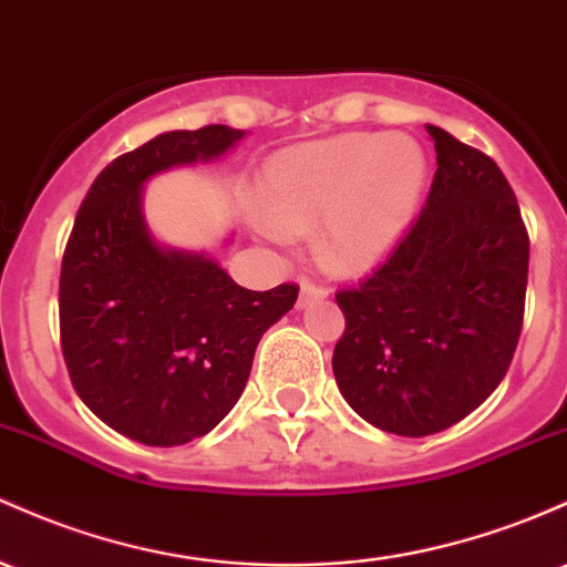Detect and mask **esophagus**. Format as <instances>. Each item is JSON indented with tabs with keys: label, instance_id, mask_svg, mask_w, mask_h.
<instances>
[{
	"label": "esophagus",
	"instance_id": "34e87169",
	"mask_svg": "<svg viewBox=\"0 0 567 567\" xmlns=\"http://www.w3.org/2000/svg\"><path fill=\"white\" fill-rule=\"evenodd\" d=\"M320 298H328L326 285L309 282V279H301V293H298V307H307L309 301H320Z\"/></svg>",
	"mask_w": 567,
	"mask_h": 567
}]
</instances>
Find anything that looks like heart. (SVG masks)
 Wrapping results in <instances>:
<instances>
[{"label": "heart", "mask_w": 567, "mask_h": 567, "mask_svg": "<svg viewBox=\"0 0 567 567\" xmlns=\"http://www.w3.org/2000/svg\"><path fill=\"white\" fill-rule=\"evenodd\" d=\"M427 158L409 136L344 134L279 153L260 196L271 236L320 226V252L341 271L374 266L398 245L420 207Z\"/></svg>", "instance_id": "1"}]
</instances>
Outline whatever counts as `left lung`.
Segmentation results:
<instances>
[{
    "label": "left lung",
    "mask_w": 567,
    "mask_h": 567,
    "mask_svg": "<svg viewBox=\"0 0 567 567\" xmlns=\"http://www.w3.org/2000/svg\"><path fill=\"white\" fill-rule=\"evenodd\" d=\"M431 193L374 274L336 293L347 328L333 350L341 395L395 435L446 431L506 377L522 333L530 239L489 155L427 126Z\"/></svg>",
    "instance_id": "8db88e82"
}]
</instances>
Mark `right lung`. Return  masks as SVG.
<instances>
[{"label": "right lung", "instance_id": "right-lung-1", "mask_svg": "<svg viewBox=\"0 0 567 567\" xmlns=\"http://www.w3.org/2000/svg\"><path fill=\"white\" fill-rule=\"evenodd\" d=\"M245 136L166 132L104 166L61 260L59 326L85 406L147 446L207 435L239 401L255 347L293 309L298 285L247 290L204 252L161 247L142 215L153 174L213 161Z\"/></svg>", "mask_w": 567, "mask_h": 567}]
</instances>
